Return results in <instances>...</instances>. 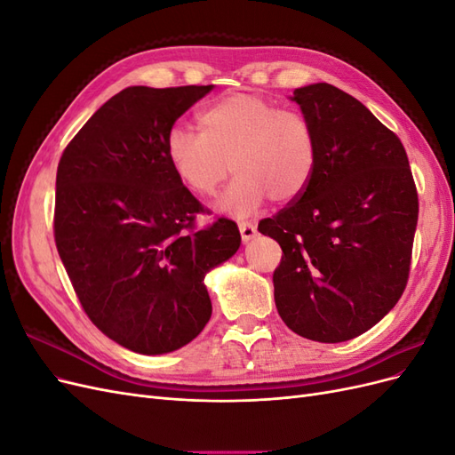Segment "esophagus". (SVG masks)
Returning <instances> with one entry per match:
<instances>
[{
    "label": "esophagus",
    "instance_id": "34e87169",
    "mask_svg": "<svg viewBox=\"0 0 455 455\" xmlns=\"http://www.w3.org/2000/svg\"><path fill=\"white\" fill-rule=\"evenodd\" d=\"M239 231H241V239H243V243H249V241H252V239L256 237V233H258L256 226H254V224H251V222H239Z\"/></svg>",
    "mask_w": 455,
    "mask_h": 455
}]
</instances>
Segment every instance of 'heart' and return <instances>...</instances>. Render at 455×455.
I'll return each instance as SVG.
<instances>
[{"mask_svg":"<svg viewBox=\"0 0 455 455\" xmlns=\"http://www.w3.org/2000/svg\"><path fill=\"white\" fill-rule=\"evenodd\" d=\"M199 127L201 132L169 129L164 151L180 184L201 199L216 196L229 169L237 172L218 203L220 212L249 216L267 197L288 203L307 189L319 142L306 114L259 94L233 92L203 109Z\"/></svg>","mask_w":455,"mask_h":455,"instance_id":"1","label":"heart"}]
</instances>
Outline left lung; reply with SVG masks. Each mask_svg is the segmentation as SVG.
I'll return each mask as SVG.
<instances>
[{"mask_svg": "<svg viewBox=\"0 0 455 455\" xmlns=\"http://www.w3.org/2000/svg\"><path fill=\"white\" fill-rule=\"evenodd\" d=\"M291 100L313 123L319 161L304 194L258 231L283 249L273 286L284 324L339 343L364 334L403 296L418 191L403 142L351 94L313 84Z\"/></svg>", "mask_w": 455, "mask_h": 455, "instance_id": "8db88e82", "label": "left lung"}]
</instances>
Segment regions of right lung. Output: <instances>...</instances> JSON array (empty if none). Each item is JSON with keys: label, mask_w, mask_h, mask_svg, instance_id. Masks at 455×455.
I'll return each instance as SVG.
<instances>
[{"label": "right lung", "mask_w": 455, "mask_h": 455, "mask_svg": "<svg viewBox=\"0 0 455 455\" xmlns=\"http://www.w3.org/2000/svg\"><path fill=\"white\" fill-rule=\"evenodd\" d=\"M212 89H123L59 163L54 241L68 277L99 330L140 355L171 353L199 336L212 315L204 275L241 244L226 218L194 229L203 206L164 151L174 121Z\"/></svg>", "instance_id": "right-lung-1"}]
</instances>
